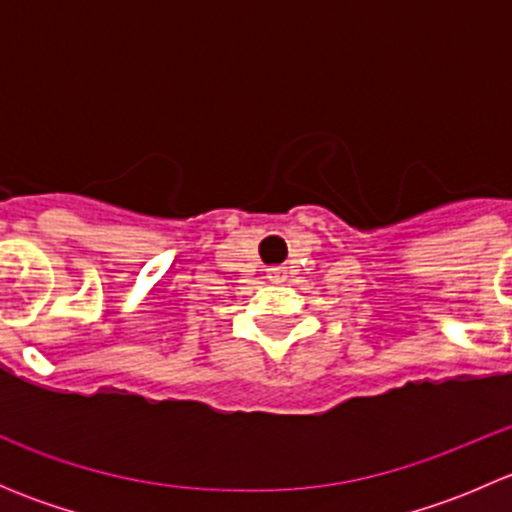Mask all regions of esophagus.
<instances>
[{
  "instance_id": "1",
  "label": "esophagus",
  "mask_w": 512,
  "mask_h": 512,
  "mask_svg": "<svg viewBox=\"0 0 512 512\" xmlns=\"http://www.w3.org/2000/svg\"><path fill=\"white\" fill-rule=\"evenodd\" d=\"M267 277H270L272 282H285V277H287V270L282 265H277V267H270V270H267Z\"/></svg>"
}]
</instances>
